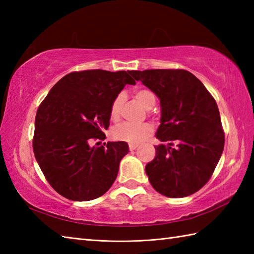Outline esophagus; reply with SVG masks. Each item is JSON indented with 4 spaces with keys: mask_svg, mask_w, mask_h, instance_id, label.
Returning a JSON list of instances; mask_svg holds the SVG:
<instances>
[{
    "mask_svg": "<svg viewBox=\"0 0 254 254\" xmlns=\"http://www.w3.org/2000/svg\"><path fill=\"white\" fill-rule=\"evenodd\" d=\"M128 148H130V150H135L137 148V145L136 144H128Z\"/></svg>",
    "mask_w": 254,
    "mask_h": 254,
    "instance_id": "esophagus-1",
    "label": "esophagus"
}]
</instances>
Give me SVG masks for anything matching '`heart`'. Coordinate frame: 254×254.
<instances>
[{
  "label": "heart",
  "instance_id": "heart-1",
  "mask_svg": "<svg viewBox=\"0 0 254 254\" xmlns=\"http://www.w3.org/2000/svg\"><path fill=\"white\" fill-rule=\"evenodd\" d=\"M135 99L141 104L145 109H152L156 104V95L149 89H138L134 93ZM123 104V96L119 95L113 99L110 106V119L112 121H118L120 118L121 108ZM153 132V127L147 123L144 124H119L112 130V137L117 141L127 142L130 144H137L143 139L148 137Z\"/></svg>",
  "mask_w": 254,
  "mask_h": 254
}]
</instances>
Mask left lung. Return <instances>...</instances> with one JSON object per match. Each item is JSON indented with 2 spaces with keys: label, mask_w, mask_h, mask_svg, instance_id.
<instances>
[{
  "label": "left lung",
  "mask_w": 254,
  "mask_h": 254,
  "mask_svg": "<svg viewBox=\"0 0 254 254\" xmlns=\"http://www.w3.org/2000/svg\"><path fill=\"white\" fill-rule=\"evenodd\" d=\"M160 100L155 158L145 167L150 185L168 197H186L206 185L223 154L225 134L216 101L185 69L131 71ZM177 148H171L172 143Z\"/></svg>",
  "instance_id": "obj_1"
}]
</instances>
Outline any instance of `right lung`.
<instances>
[{"instance_id": "obj_1", "label": "right lung", "mask_w": 254, "mask_h": 254, "mask_svg": "<svg viewBox=\"0 0 254 254\" xmlns=\"http://www.w3.org/2000/svg\"><path fill=\"white\" fill-rule=\"evenodd\" d=\"M127 84L135 85L131 71L73 72L53 86L38 108L35 157L48 182L62 196L90 201L104 195L115 182L128 145L89 143L105 139L110 106Z\"/></svg>"}]
</instances>
